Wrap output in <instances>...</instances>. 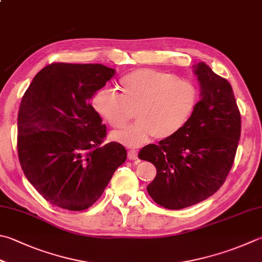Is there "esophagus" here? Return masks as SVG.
Returning a JSON list of instances; mask_svg holds the SVG:
<instances>
[{
    "label": "esophagus",
    "mask_w": 262,
    "mask_h": 262,
    "mask_svg": "<svg viewBox=\"0 0 262 262\" xmlns=\"http://www.w3.org/2000/svg\"><path fill=\"white\" fill-rule=\"evenodd\" d=\"M127 157H129V160H137L138 159V152L135 149H130L127 151Z\"/></svg>",
    "instance_id": "1"
}]
</instances>
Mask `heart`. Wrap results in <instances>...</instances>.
<instances>
[{
	"mask_svg": "<svg viewBox=\"0 0 262 262\" xmlns=\"http://www.w3.org/2000/svg\"><path fill=\"white\" fill-rule=\"evenodd\" d=\"M121 95L101 89L92 107L114 129H122L136 116L138 122L113 135L127 147H138L154 137L164 140L176 136L196 110L199 89L189 80L167 72L141 68L120 81Z\"/></svg>",
	"mask_w": 262,
	"mask_h": 262,
	"instance_id": "obj_1",
	"label": "heart"
}]
</instances>
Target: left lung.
Wrapping results in <instances>:
<instances>
[{"label": "left lung", "instance_id": "8db88e82", "mask_svg": "<svg viewBox=\"0 0 262 262\" xmlns=\"http://www.w3.org/2000/svg\"><path fill=\"white\" fill-rule=\"evenodd\" d=\"M194 72L202 97L194 114L176 136L145 146L138 155L157 171L148 194L169 210L197 204L218 191L233 166L241 137V113L230 83L204 62Z\"/></svg>", "mask_w": 262, "mask_h": 262}]
</instances>
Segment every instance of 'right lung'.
<instances>
[{
	"label": "right lung",
	"mask_w": 262,
	"mask_h": 262,
	"mask_svg": "<svg viewBox=\"0 0 262 262\" xmlns=\"http://www.w3.org/2000/svg\"><path fill=\"white\" fill-rule=\"evenodd\" d=\"M115 75L100 63L52 62L39 71L18 113V157L28 181L49 203L70 211L90 208L126 160L91 97Z\"/></svg>",
	"instance_id": "obj_1"
}]
</instances>
